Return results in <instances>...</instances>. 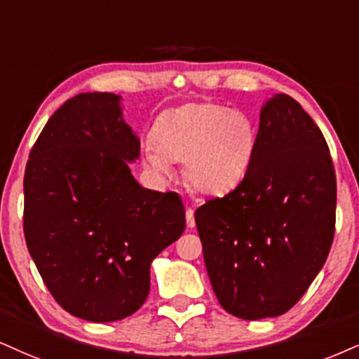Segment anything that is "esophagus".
<instances>
[{"label": "esophagus", "mask_w": 359, "mask_h": 359, "mask_svg": "<svg viewBox=\"0 0 359 359\" xmlns=\"http://www.w3.org/2000/svg\"><path fill=\"white\" fill-rule=\"evenodd\" d=\"M187 224H188V228H194V211H193V208H187Z\"/></svg>", "instance_id": "1"}]
</instances>
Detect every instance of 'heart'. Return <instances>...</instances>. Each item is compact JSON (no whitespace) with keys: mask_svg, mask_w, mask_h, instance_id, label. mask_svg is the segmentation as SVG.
I'll use <instances>...</instances> for the list:
<instances>
[{"mask_svg":"<svg viewBox=\"0 0 359 359\" xmlns=\"http://www.w3.org/2000/svg\"><path fill=\"white\" fill-rule=\"evenodd\" d=\"M256 151L251 119L213 103H189L159 116L144 161L154 172H170L171 161H184L189 187L221 196L246 178Z\"/></svg>","mask_w":359,"mask_h":359,"instance_id":"b5f03b06","label":"heart"}]
</instances>
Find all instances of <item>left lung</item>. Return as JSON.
<instances>
[{"instance_id": "8db88e82", "label": "left lung", "mask_w": 359, "mask_h": 359, "mask_svg": "<svg viewBox=\"0 0 359 359\" xmlns=\"http://www.w3.org/2000/svg\"><path fill=\"white\" fill-rule=\"evenodd\" d=\"M194 221L228 313L273 318L302 299L333 245L336 175L325 136L298 101H266L246 178L198 208Z\"/></svg>"}]
</instances>
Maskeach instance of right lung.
<instances>
[{"mask_svg": "<svg viewBox=\"0 0 359 359\" xmlns=\"http://www.w3.org/2000/svg\"><path fill=\"white\" fill-rule=\"evenodd\" d=\"M138 156L119 96L81 93L48 119L26 163V246L56 303L81 320L138 311L151 261L187 226L178 194L133 178Z\"/></svg>", "mask_w": 359, "mask_h": 359, "instance_id": "add662e5", "label": "right lung"}]
</instances>
